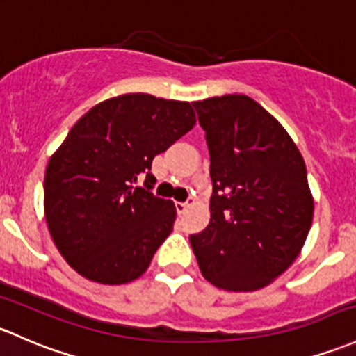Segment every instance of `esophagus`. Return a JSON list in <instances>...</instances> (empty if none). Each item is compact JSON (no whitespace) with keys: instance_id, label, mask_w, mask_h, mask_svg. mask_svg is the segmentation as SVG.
<instances>
[{"instance_id":"34e87169","label":"esophagus","mask_w":356,"mask_h":356,"mask_svg":"<svg viewBox=\"0 0 356 356\" xmlns=\"http://www.w3.org/2000/svg\"><path fill=\"white\" fill-rule=\"evenodd\" d=\"M191 201V200H189ZM175 203V209H177V213H184V211H188L189 209V207H191V203Z\"/></svg>"}]
</instances>
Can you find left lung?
Segmentation results:
<instances>
[{
  "label": "left lung",
  "mask_w": 356,
  "mask_h": 356,
  "mask_svg": "<svg viewBox=\"0 0 356 356\" xmlns=\"http://www.w3.org/2000/svg\"><path fill=\"white\" fill-rule=\"evenodd\" d=\"M207 131L209 225L191 235L201 275L227 291L268 286L291 266L312 225L305 162L286 129L247 95L193 102Z\"/></svg>",
  "instance_id": "1"
}]
</instances>
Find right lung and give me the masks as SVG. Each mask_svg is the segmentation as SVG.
I'll use <instances>...</instances> for the list:
<instances>
[{
	"mask_svg": "<svg viewBox=\"0 0 356 356\" xmlns=\"http://www.w3.org/2000/svg\"><path fill=\"white\" fill-rule=\"evenodd\" d=\"M194 124L189 102L149 93L112 97L78 119L44 177L47 228L78 275L124 285L147 271L177 216L149 193L152 162ZM141 173L147 190L134 186Z\"/></svg>",
	"mask_w": 356,
	"mask_h": 356,
	"instance_id": "obj_1",
	"label": "right lung"
}]
</instances>
